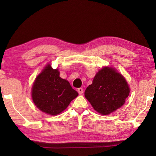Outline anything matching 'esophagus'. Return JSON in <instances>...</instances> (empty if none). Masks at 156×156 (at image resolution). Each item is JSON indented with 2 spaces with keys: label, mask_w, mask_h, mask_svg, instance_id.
<instances>
[{
  "label": "esophagus",
  "mask_w": 156,
  "mask_h": 156,
  "mask_svg": "<svg viewBox=\"0 0 156 156\" xmlns=\"http://www.w3.org/2000/svg\"><path fill=\"white\" fill-rule=\"evenodd\" d=\"M78 94H82L83 93V88H78Z\"/></svg>",
  "instance_id": "1"
}]
</instances>
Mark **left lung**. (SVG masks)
I'll return each mask as SVG.
<instances>
[{"label": "left lung", "instance_id": "left-lung-1", "mask_svg": "<svg viewBox=\"0 0 156 156\" xmlns=\"http://www.w3.org/2000/svg\"><path fill=\"white\" fill-rule=\"evenodd\" d=\"M130 89L125 78L112 67L98 71L84 91V96L97 112L108 115L125 104Z\"/></svg>", "mask_w": 156, "mask_h": 156}]
</instances>
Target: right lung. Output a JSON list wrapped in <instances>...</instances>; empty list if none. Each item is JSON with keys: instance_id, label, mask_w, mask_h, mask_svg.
<instances>
[{"instance_id": "obj_1", "label": "right lung", "mask_w": 156, "mask_h": 156, "mask_svg": "<svg viewBox=\"0 0 156 156\" xmlns=\"http://www.w3.org/2000/svg\"><path fill=\"white\" fill-rule=\"evenodd\" d=\"M78 95L67 80L60 77L58 69H54L50 64L37 76L31 90L36 106L43 112L52 115L63 112Z\"/></svg>"}]
</instances>
